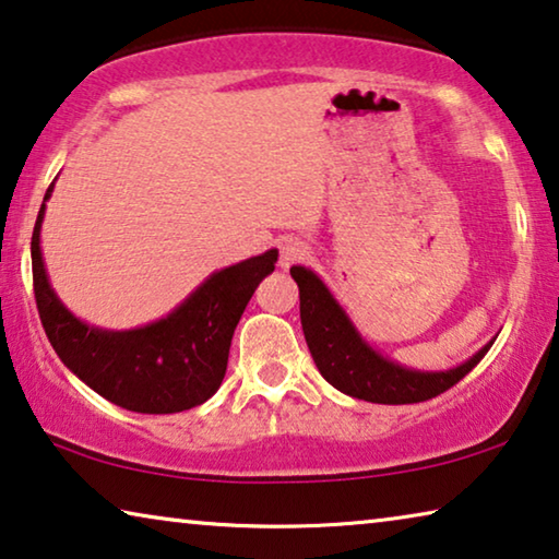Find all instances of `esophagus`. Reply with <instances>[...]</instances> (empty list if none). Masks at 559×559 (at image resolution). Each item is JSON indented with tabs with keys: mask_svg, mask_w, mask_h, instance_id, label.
Listing matches in <instances>:
<instances>
[{
	"mask_svg": "<svg viewBox=\"0 0 559 559\" xmlns=\"http://www.w3.org/2000/svg\"><path fill=\"white\" fill-rule=\"evenodd\" d=\"M308 255V246L304 241H298V238H286V241L281 243V255H278V265L283 271L290 269V265L304 261Z\"/></svg>",
	"mask_w": 559,
	"mask_h": 559,
	"instance_id": "34e87169",
	"label": "esophagus"
}]
</instances>
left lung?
I'll use <instances>...</instances> for the list:
<instances>
[{"mask_svg":"<svg viewBox=\"0 0 559 559\" xmlns=\"http://www.w3.org/2000/svg\"><path fill=\"white\" fill-rule=\"evenodd\" d=\"M290 276L300 290V325L316 368L335 391L350 397L380 405H405L430 401L457 380H463L485 358L495 343L487 341L480 350L455 368L420 370L383 356L366 338L345 313L338 298L331 294L316 271L294 265Z\"/></svg>","mask_w":559,"mask_h":559,"instance_id":"1","label":"left lung"}]
</instances>
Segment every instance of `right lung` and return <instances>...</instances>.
<instances>
[{
  "label": "right lung",
  "instance_id": "1",
  "mask_svg": "<svg viewBox=\"0 0 559 559\" xmlns=\"http://www.w3.org/2000/svg\"><path fill=\"white\" fill-rule=\"evenodd\" d=\"M55 181L44 193L32 234L34 296L51 348L94 393L134 413L166 415L206 403L226 376L228 348L259 283L273 273L278 248L214 271L174 311L129 331L76 318L51 288L41 224Z\"/></svg>",
  "mask_w": 559,
  "mask_h": 559
}]
</instances>
